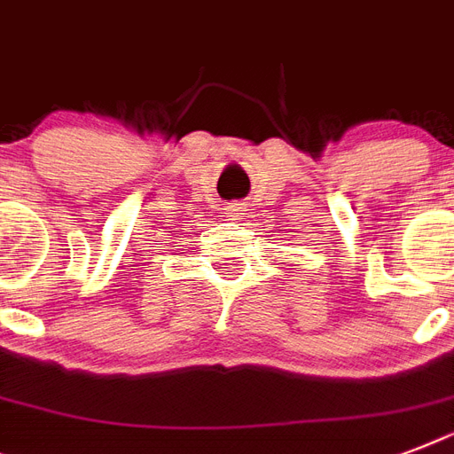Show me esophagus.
<instances>
[{
    "label": "esophagus",
    "mask_w": 454,
    "mask_h": 454,
    "mask_svg": "<svg viewBox=\"0 0 454 454\" xmlns=\"http://www.w3.org/2000/svg\"><path fill=\"white\" fill-rule=\"evenodd\" d=\"M242 212H245V209H242V205H238V202H233V205H228L226 207V216L231 221H238L242 216Z\"/></svg>",
    "instance_id": "obj_1"
}]
</instances>
